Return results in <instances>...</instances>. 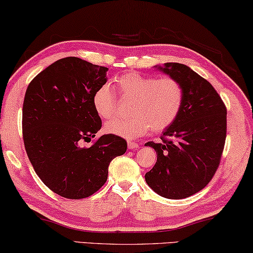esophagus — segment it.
I'll use <instances>...</instances> for the list:
<instances>
[{"mask_svg": "<svg viewBox=\"0 0 253 253\" xmlns=\"http://www.w3.org/2000/svg\"><path fill=\"white\" fill-rule=\"evenodd\" d=\"M127 146H128V149H129V150H134V149H137L138 148V144H137V143H135V142L128 141L127 142Z\"/></svg>", "mask_w": 253, "mask_h": 253, "instance_id": "34e87169", "label": "esophagus"}]
</instances>
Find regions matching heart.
Instances as JSON below:
<instances>
[{"mask_svg":"<svg viewBox=\"0 0 253 253\" xmlns=\"http://www.w3.org/2000/svg\"><path fill=\"white\" fill-rule=\"evenodd\" d=\"M119 95L133 100L128 119L114 118L105 124L109 134L124 138H136L148 133L164 130L178 116L184 101V89L174 78H157L130 71L115 78ZM94 110L101 118L109 119L117 111V97L107 84L93 94Z\"/></svg>","mask_w":253,"mask_h":253,"instance_id":"b5f03b06","label":"heart"}]
</instances>
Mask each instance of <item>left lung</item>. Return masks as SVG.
Returning <instances> with one entry per match:
<instances>
[{
  "mask_svg": "<svg viewBox=\"0 0 253 253\" xmlns=\"http://www.w3.org/2000/svg\"><path fill=\"white\" fill-rule=\"evenodd\" d=\"M179 82L182 109L163 131V142L145 143L157 152V163L145 174L146 184L167 199H184L207 186L218 166L226 139V107L208 81L177 62L154 66Z\"/></svg>",
  "mask_w": 253,
  "mask_h": 253,
  "instance_id": "left-lung-1",
  "label": "left lung"
}]
</instances>
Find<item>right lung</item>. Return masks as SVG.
Wrapping results in <instances>:
<instances>
[{"mask_svg": "<svg viewBox=\"0 0 253 253\" xmlns=\"http://www.w3.org/2000/svg\"><path fill=\"white\" fill-rule=\"evenodd\" d=\"M108 68L68 56L30 82L22 107L26 152L36 174L54 193L87 198L104 185L111 160L126 152L124 138L105 134L89 148L102 122L93 94L107 83Z\"/></svg>", "mask_w": 253, "mask_h": 253, "instance_id": "obj_1", "label": "right lung"}]
</instances>
